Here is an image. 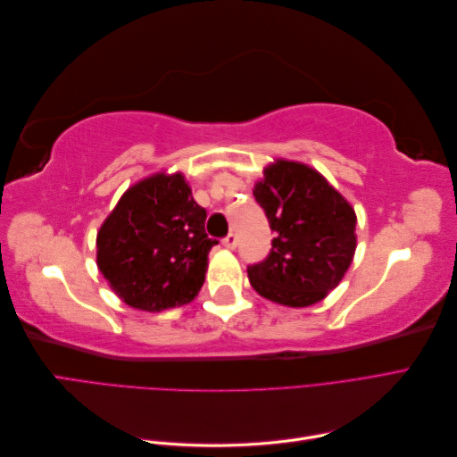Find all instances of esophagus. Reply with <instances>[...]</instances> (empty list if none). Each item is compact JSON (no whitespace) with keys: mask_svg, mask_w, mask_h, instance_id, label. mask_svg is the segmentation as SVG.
I'll return each instance as SVG.
<instances>
[{"mask_svg":"<svg viewBox=\"0 0 457 457\" xmlns=\"http://www.w3.org/2000/svg\"><path fill=\"white\" fill-rule=\"evenodd\" d=\"M223 245H225V247H228V250H234V247L238 245L237 234H228V237H225V238H223Z\"/></svg>","mask_w":457,"mask_h":457,"instance_id":"esophagus-1","label":"esophagus"}]
</instances>
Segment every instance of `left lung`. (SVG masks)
<instances>
[{"label":"left lung","instance_id":"1","mask_svg":"<svg viewBox=\"0 0 457 457\" xmlns=\"http://www.w3.org/2000/svg\"><path fill=\"white\" fill-rule=\"evenodd\" d=\"M253 196L276 234L267 259L247 267L253 289L286 307L322 301L356 250L351 204L309 165L287 160L269 165Z\"/></svg>","mask_w":457,"mask_h":457}]
</instances>
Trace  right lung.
<instances>
[{"mask_svg":"<svg viewBox=\"0 0 457 457\" xmlns=\"http://www.w3.org/2000/svg\"><path fill=\"white\" fill-rule=\"evenodd\" d=\"M205 210L181 173H156L126 190L96 234V265L133 309L160 312L195 299L205 280Z\"/></svg>","mask_w":457,"mask_h":457,"instance_id":"add662e5","label":"right lung"}]
</instances>
